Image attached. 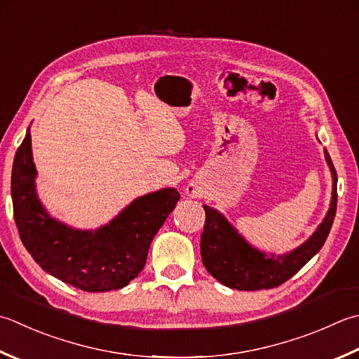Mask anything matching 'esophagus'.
<instances>
[{"mask_svg": "<svg viewBox=\"0 0 359 359\" xmlns=\"http://www.w3.org/2000/svg\"><path fill=\"white\" fill-rule=\"evenodd\" d=\"M187 193H188L189 198H199V196H201V189H198L196 187H188Z\"/></svg>", "mask_w": 359, "mask_h": 359, "instance_id": "esophagus-1", "label": "esophagus"}]
</instances>
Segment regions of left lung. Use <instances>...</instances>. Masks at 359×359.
<instances>
[{"label": "left lung", "mask_w": 359, "mask_h": 359, "mask_svg": "<svg viewBox=\"0 0 359 359\" xmlns=\"http://www.w3.org/2000/svg\"><path fill=\"white\" fill-rule=\"evenodd\" d=\"M325 160L333 177L330 208L314 233L290 254L276 257L255 249L217 210L203 205L205 226L201 235L202 263L217 282L240 291L269 290L290 280L318 254L332 230L338 202V175L327 149Z\"/></svg>", "instance_id": "8db88e82"}]
</instances>
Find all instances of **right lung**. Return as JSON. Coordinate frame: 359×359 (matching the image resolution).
I'll return each mask as SVG.
<instances>
[{
    "label": "right lung",
    "instance_id": "add662e5",
    "mask_svg": "<svg viewBox=\"0 0 359 359\" xmlns=\"http://www.w3.org/2000/svg\"><path fill=\"white\" fill-rule=\"evenodd\" d=\"M35 175L27 129L11 182L21 243L41 269L87 292L128 286L144 268L154 236L180 199L177 189L161 188L129 203L105 226L79 230L49 216L35 191Z\"/></svg>",
    "mask_w": 359,
    "mask_h": 359
}]
</instances>
